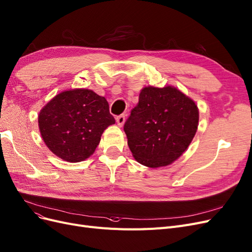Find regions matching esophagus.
I'll return each instance as SVG.
<instances>
[{
    "label": "esophagus",
    "mask_w": 252,
    "mask_h": 252,
    "mask_svg": "<svg viewBox=\"0 0 252 252\" xmlns=\"http://www.w3.org/2000/svg\"><path fill=\"white\" fill-rule=\"evenodd\" d=\"M116 121H117L118 126H123L124 124H125V121H126V115L125 114H121V115L117 116L116 117Z\"/></svg>",
    "instance_id": "esophagus-1"
}]
</instances>
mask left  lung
<instances>
[{"instance_id":"left-lung-1","label":"left lung","mask_w":252,"mask_h":252,"mask_svg":"<svg viewBox=\"0 0 252 252\" xmlns=\"http://www.w3.org/2000/svg\"><path fill=\"white\" fill-rule=\"evenodd\" d=\"M199 111L195 101L173 86H147L125 124L135 160L150 168L170 165L196 134Z\"/></svg>"}]
</instances>
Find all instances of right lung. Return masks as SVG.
<instances>
[{"label": "right lung", "mask_w": 252, "mask_h": 252, "mask_svg": "<svg viewBox=\"0 0 252 252\" xmlns=\"http://www.w3.org/2000/svg\"><path fill=\"white\" fill-rule=\"evenodd\" d=\"M115 124L104 96L85 88L64 90L39 112L42 140L60 159L77 163L95 152L105 129Z\"/></svg>", "instance_id": "add662e5"}]
</instances>
